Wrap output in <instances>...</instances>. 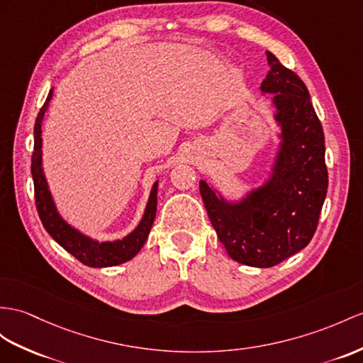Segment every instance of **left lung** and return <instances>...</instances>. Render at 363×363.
I'll return each mask as SVG.
<instances>
[{
	"instance_id": "1",
	"label": "left lung",
	"mask_w": 363,
	"mask_h": 363,
	"mask_svg": "<svg viewBox=\"0 0 363 363\" xmlns=\"http://www.w3.org/2000/svg\"><path fill=\"white\" fill-rule=\"evenodd\" d=\"M269 72L260 91L274 94L280 147L269 180L228 201L200 182V196L233 260L271 268L311 242L328 189L325 137L305 83L267 52Z\"/></svg>"
}]
</instances>
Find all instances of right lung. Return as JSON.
I'll use <instances>...</instances> for the list:
<instances>
[{
  "label": "right lung",
  "instance_id": "right-lung-1",
  "mask_svg": "<svg viewBox=\"0 0 363 363\" xmlns=\"http://www.w3.org/2000/svg\"><path fill=\"white\" fill-rule=\"evenodd\" d=\"M52 100V91L49 92L46 101L38 112V117L35 120L33 128V154H32V179L35 188V203H37V211L41 218L43 226L50 234L54 240L63 246V248L74 255L77 260L82 262L86 267L91 268H108L117 267V264L125 263L135 257L137 252L143 248L145 242L147 240L149 231H151L155 212H157V188L158 182L154 183V186L149 194V200L145 209V214L141 217L138 226L128 234L121 240L115 242H99L94 238L82 234L65 222L63 217L60 216L54 199L50 196L48 186L46 177L43 172L41 166V121L44 118V112L48 111L49 101Z\"/></svg>",
  "mask_w": 363,
  "mask_h": 363
}]
</instances>
